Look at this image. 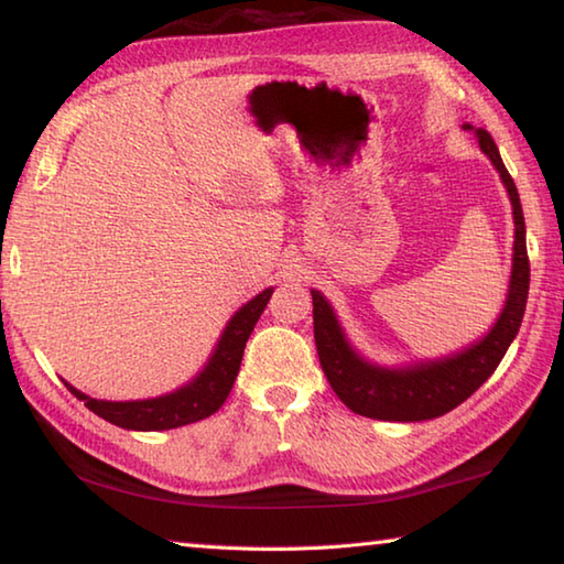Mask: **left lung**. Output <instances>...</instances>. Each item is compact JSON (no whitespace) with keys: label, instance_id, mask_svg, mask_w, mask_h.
I'll list each match as a JSON object with an SVG mask.
<instances>
[{"label":"left lung","instance_id":"left-lung-1","mask_svg":"<svg viewBox=\"0 0 564 564\" xmlns=\"http://www.w3.org/2000/svg\"><path fill=\"white\" fill-rule=\"evenodd\" d=\"M470 129V127H465ZM480 149L490 156L492 166L500 171L502 184L508 186L512 216H514V253H512V275L510 293L505 301L498 323L477 346L457 352L453 358L420 362V366L405 370H386L368 366L360 360L333 316L330 305L318 291L313 295V336H316L318 360L326 373L330 388L346 403L352 413L376 417V420H398V423H415V420L441 417L470 398L492 370L500 366L508 352L512 338L518 336L524 316L530 291V259L528 243H524V216L512 176L505 169L500 151L492 137L485 129H477Z\"/></svg>","mask_w":564,"mask_h":564}]
</instances>
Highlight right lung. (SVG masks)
<instances>
[{
  "label": "right lung",
  "mask_w": 564,
  "mask_h": 564,
  "mask_svg": "<svg viewBox=\"0 0 564 564\" xmlns=\"http://www.w3.org/2000/svg\"><path fill=\"white\" fill-rule=\"evenodd\" d=\"M273 289H265L248 301L241 311L236 313L228 323L218 348L208 360V366L198 373L194 383L176 390L171 395H161L154 400H131V403H111V400H94L89 395L79 393V390L64 383L72 393L84 400L91 413L109 420V423L119 427H129V431H171V427H181L196 420H204L214 415L218 408L224 405L234 388V380L241 368L246 340L251 336L256 321L269 303Z\"/></svg>",
  "instance_id": "add662e5"
}]
</instances>
